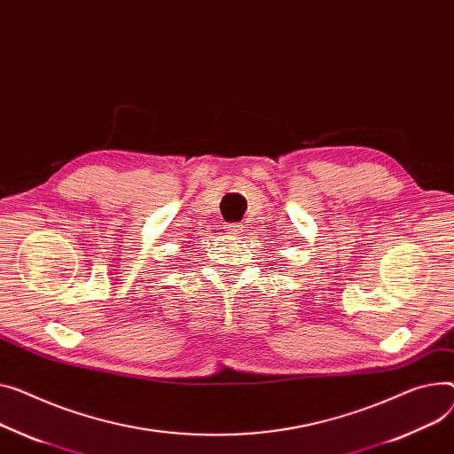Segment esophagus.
<instances>
[{
	"label": "esophagus",
	"mask_w": 454,
	"mask_h": 454,
	"mask_svg": "<svg viewBox=\"0 0 454 454\" xmlns=\"http://www.w3.org/2000/svg\"><path fill=\"white\" fill-rule=\"evenodd\" d=\"M224 228L228 230V233H240V230H243L240 224H233V223H228Z\"/></svg>",
	"instance_id": "obj_1"
}]
</instances>
